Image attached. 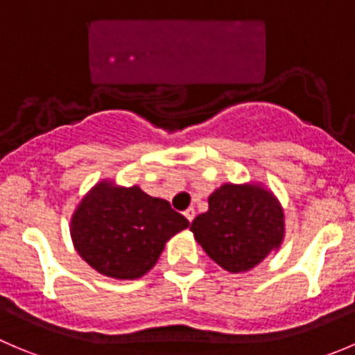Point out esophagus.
Returning a JSON list of instances; mask_svg holds the SVG:
<instances>
[{"label": "esophagus", "instance_id": "34e87169", "mask_svg": "<svg viewBox=\"0 0 355 355\" xmlns=\"http://www.w3.org/2000/svg\"><path fill=\"white\" fill-rule=\"evenodd\" d=\"M184 216H187V219H188V221H193V219H195V209L193 207H188L187 209V211H184Z\"/></svg>", "mask_w": 355, "mask_h": 355}]
</instances>
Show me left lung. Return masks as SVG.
Here are the masks:
<instances>
[{
	"instance_id": "1",
	"label": "left lung",
	"mask_w": 355,
	"mask_h": 355,
	"mask_svg": "<svg viewBox=\"0 0 355 355\" xmlns=\"http://www.w3.org/2000/svg\"><path fill=\"white\" fill-rule=\"evenodd\" d=\"M195 241L221 268L248 272L281 248L284 211L259 184H223L209 197V211L191 223Z\"/></svg>"
}]
</instances>
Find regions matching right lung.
Masks as SVG:
<instances>
[{
  "mask_svg": "<svg viewBox=\"0 0 355 355\" xmlns=\"http://www.w3.org/2000/svg\"><path fill=\"white\" fill-rule=\"evenodd\" d=\"M188 225L164 198L150 197L139 187L101 181L74 211L71 239L94 270L132 281L153 268L165 242Z\"/></svg>",
  "mask_w": 355,
  "mask_h": 355,
  "instance_id": "right-lung-1",
  "label": "right lung"
}]
</instances>
